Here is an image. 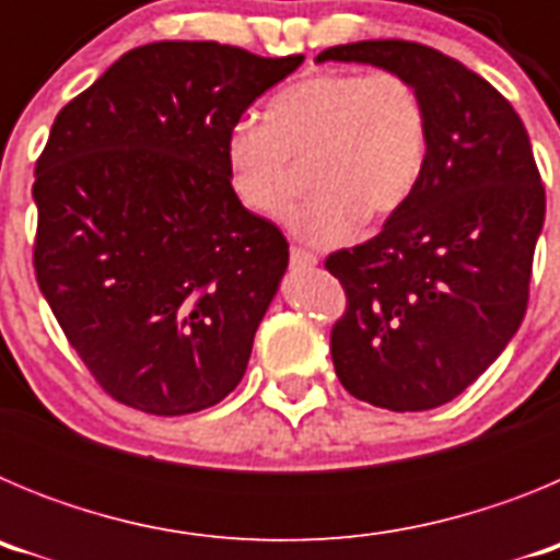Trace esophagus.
Wrapping results in <instances>:
<instances>
[{"mask_svg": "<svg viewBox=\"0 0 560 560\" xmlns=\"http://www.w3.org/2000/svg\"><path fill=\"white\" fill-rule=\"evenodd\" d=\"M316 264H319V260H316V255L300 249V246H291V266H294V269H314Z\"/></svg>", "mask_w": 560, "mask_h": 560, "instance_id": "1", "label": "esophagus"}]
</instances>
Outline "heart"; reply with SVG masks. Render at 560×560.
I'll return each mask as SVG.
<instances>
[{
    "label": "heart",
    "instance_id": "heart-1",
    "mask_svg": "<svg viewBox=\"0 0 560 560\" xmlns=\"http://www.w3.org/2000/svg\"><path fill=\"white\" fill-rule=\"evenodd\" d=\"M429 156L427 103L409 78L328 69L277 92L264 126L237 122L224 160L241 205L277 215L291 201L308 162L303 205L289 212L296 237L314 246L345 244L361 221L378 224L404 210Z\"/></svg>",
    "mask_w": 560,
    "mask_h": 560
}]
</instances>
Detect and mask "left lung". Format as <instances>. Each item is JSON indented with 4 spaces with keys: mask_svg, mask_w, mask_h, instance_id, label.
I'll return each mask as SVG.
<instances>
[{
    "mask_svg": "<svg viewBox=\"0 0 560 560\" xmlns=\"http://www.w3.org/2000/svg\"><path fill=\"white\" fill-rule=\"evenodd\" d=\"M316 61L398 72L429 114L412 199L373 241L325 260L348 294L330 330L336 375L373 407H443L491 368L527 311L547 210L530 137L491 83L423 44H339Z\"/></svg>",
    "mask_w": 560,
    "mask_h": 560,
    "instance_id": "8db88e82",
    "label": "left lung"
}]
</instances>
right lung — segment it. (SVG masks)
<instances>
[{"label": "right lung", "mask_w": 560, "mask_h": 560, "mask_svg": "<svg viewBox=\"0 0 560 560\" xmlns=\"http://www.w3.org/2000/svg\"><path fill=\"white\" fill-rule=\"evenodd\" d=\"M300 63L153 42L58 112L36 162L33 266L69 345L126 407L190 415L244 378L289 244L241 205L224 145Z\"/></svg>", "instance_id": "add662e5"}]
</instances>
